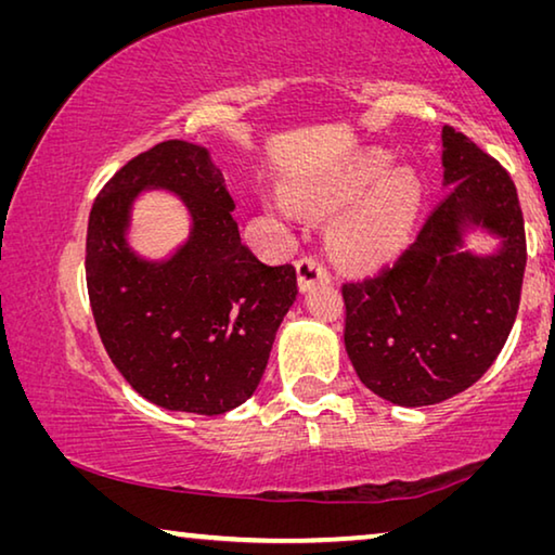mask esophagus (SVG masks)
<instances>
[{
	"label": "esophagus",
	"mask_w": 555,
	"mask_h": 555,
	"mask_svg": "<svg viewBox=\"0 0 555 555\" xmlns=\"http://www.w3.org/2000/svg\"><path fill=\"white\" fill-rule=\"evenodd\" d=\"M296 271H298V286L304 291L318 284V281H331V269H327L323 257H318V255L300 257L296 264Z\"/></svg>",
	"instance_id": "obj_1"
}]
</instances>
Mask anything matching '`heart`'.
<instances>
[{
	"instance_id": "1",
	"label": "heart",
	"mask_w": 555,
	"mask_h": 555,
	"mask_svg": "<svg viewBox=\"0 0 555 555\" xmlns=\"http://www.w3.org/2000/svg\"><path fill=\"white\" fill-rule=\"evenodd\" d=\"M387 168V158L370 156L347 171L304 188V201L323 212L340 210L373 188L333 228V251L347 264H379L397 255L409 240L411 224L421 210V201H424V188L411 171H393L382 179ZM274 205L281 212L291 210L284 198H279Z\"/></svg>"
}]
</instances>
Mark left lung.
Returning a JSON list of instances; mask_svg holds the SVG:
<instances>
[{"label": "left lung", "mask_w": 555, "mask_h": 555, "mask_svg": "<svg viewBox=\"0 0 555 555\" xmlns=\"http://www.w3.org/2000/svg\"><path fill=\"white\" fill-rule=\"evenodd\" d=\"M450 191L406 249L377 274L345 281V350L364 387L399 406L440 403L482 377L519 313L526 232L506 168L443 127ZM473 219L505 237L496 258L455 256Z\"/></svg>", "instance_id": "8db88e82"}]
</instances>
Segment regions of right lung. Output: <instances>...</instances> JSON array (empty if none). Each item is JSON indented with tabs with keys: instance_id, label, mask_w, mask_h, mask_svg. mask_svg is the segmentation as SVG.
I'll list each match as a JSON object with an SVG mask.
<instances>
[{
	"instance_id": "1",
	"label": "right lung",
	"mask_w": 555,
	"mask_h": 555,
	"mask_svg": "<svg viewBox=\"0 0 555 555\" xmlns=\"http://www.w3.org/2000/svg\"><path fill=\"white\" fill-rule=\"evenodd\" d=\"M149 184L178 192L194 215L192 242L164 266L124 244L128 203ZM232 208L208 152L171 139L121 166L90 210L86 279L100 340L156 406L220 416L247 401L296 300V267L251 255Z\"/></svg>"
}]
</instances>
